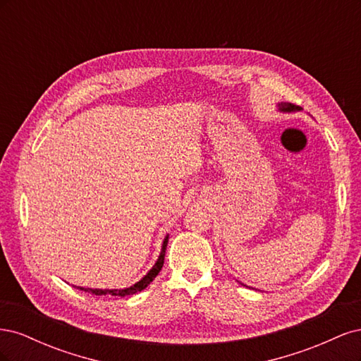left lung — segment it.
<instances>
[{
    "instance_id": "obj_1",
    "label": "left lung",
    "mask_w": 361,
    "mask_h": 361,
    "mask_svg": "<svg viewBox=\"0 0 361 361\" xmlns=\"http://www.w3.org/2000/svg\"><path fill=\"white\" fill-rule=\"evenodd\" d=\"M277 111L279 113H297V111H302V108L298 106V105L289 104V102H279L277 104ZM236 281L239 283V285L247 286V285H244V283H241L239 280H236ZM247 288H250V286H247Z\"/></svg>"
}]
</instances>
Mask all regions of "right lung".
Wrapping results in <instances>:
<instances>
[{"instance_id": "add662e5", "label": "right lung", "mask_w": 361, "mask_h": 361, "mask_svg": "<svg viewBox=\"0 0 361 361\" xmlns=\"http://www.w3.org/2000/svg\"><path fill=\"white\" fill-rule=\"evenodd\" d=\"M167 244H169V235L164 236V241L161 245V253L155 262V265L147 271V274L145 277H141L137 283H134L133 286H128L123 289H97V288L93 289V288H82V286H75V288L80 290H84V292H89L92 295H111V297H128V295H134L137 292H141L143 289H146L150 283L154 281V279L159 274V271L164 265V256H166Z\"/></svg>"}]
</instances>
